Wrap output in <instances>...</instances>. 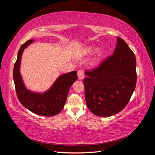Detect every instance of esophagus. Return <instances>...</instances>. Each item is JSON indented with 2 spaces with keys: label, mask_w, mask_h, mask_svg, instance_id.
Returning <instances> with one entry per match:
<instances>
[{
  "label": "esophagus",
  "mask_w": 155,
  "mask_h": 155,
  "mask_svg": "<svg viewBox=\"0 0 155 155\" xmlns=\"http://www.w3.org/2000/svg\"><path fill=\"white\" fill-rule=\"evenodd\" d=\"M78 79H80V80H81V79H83L84 73H83L82 70H79V71L78 72Z\"/></svg>",
  "instance_id": "esophagus-1"
}]
</instances>
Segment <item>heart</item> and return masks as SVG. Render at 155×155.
<instances>
[{
  "label": "heart",
  "mask_w": 155,
  "mask_h": 155,
  "mask_svg": "<svg viewBox=\"0 0 155 155\" xmlns=\"http://www.w3.org/2000/svg\"><path fill=\"white\" fill-rule=\"evenodd\" d=\"M97 50H98V48L96 47V46H88V47H87V48L86 49V53L89 55H91V54H93L94 53H95ZM106 54H107V51L105 50H101L99 52V54H97V60L101 59V58H104L106 55Z\"/></svg>",
  "instance_id": "1"
}]
</instances>
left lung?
<instances>
[{
	"instance_id": "left-lung-1",
	"label": "left lung",
	"mask_w": 155,
	"mask_h": 155,
	"mask_svg": "<svg viewBox=\"0 0 155 155\" xmlns=\"http://www.w3.org/2000/svg\"><path fill=\"white\" fill-rule=\"evenodd\" d=\"M137 61L125 42L117 37L114 54L100 67L86 71L84 79L87 105L94 114L114 115L127 105L134 91L137 75Z\"/></svg>"
}]
</instances>
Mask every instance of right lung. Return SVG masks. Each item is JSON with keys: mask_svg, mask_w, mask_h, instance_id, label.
Masks as SVG:
<instances>
[{"mask_svg": "<svg viewBox=\"0 0 155 155\" xmlns=\"http://www.w3.org/2000/svg\"><path fill=\"white\" fill-rule=\"evenodd\" d=\"M34 41H27L18 51L13 68V81L17 96L21 104L34 114L53 116L59 114L63 109L69 89L78 79L77 72L61 75L48 90L43 93L32 92L27 89L20 73V67L23 51Z\"/></svg>", "mask_w": 155, "mask_h": 155, "instance_id": "1", "label": "right lung"}]
</instances>
